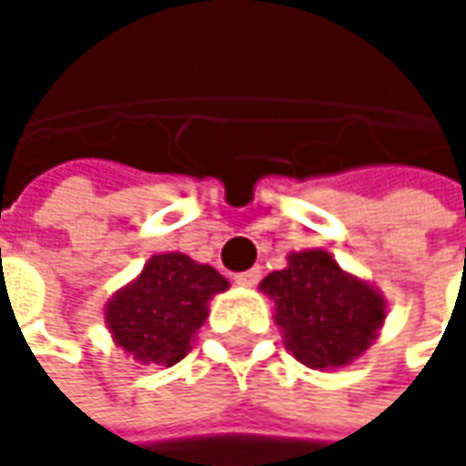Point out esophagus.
Masks as SVG:
<instances>
[{"label": "esophagus", "instance_id": "obj_1", "mask_svg": "<svg viewBox=\"0 0 466 466\" xmlns=\"http://www.w3.org/2000/svg\"><path fill=\"white\" fill-rule=\"evenodd\" d=\"M258 280H261V269H258V267H253V269H245V272L234 275V283H237V286H242V289H253Z\"/></svg>", "mask_w": 466, "mask_h": 466}]
</instances>
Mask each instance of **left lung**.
Instances as JSON below:
<instances>
[{"label":"left lung","instance_id":"8db88e82","mask_svg":"<svg viewBox=\"0 0 466 466\" xmlns=\"http://www.w3.org/2000/svg\"><path fill=\"white\" fill-rule=\"evenodd\" d=\"M286 261L258 283L272 302L286 348L297 361L321 372L353 364L386 324L383 291L345 272L324 248L291 250Z\"/></svg>","mask_w":466,"mask_h":466}]
</instances>
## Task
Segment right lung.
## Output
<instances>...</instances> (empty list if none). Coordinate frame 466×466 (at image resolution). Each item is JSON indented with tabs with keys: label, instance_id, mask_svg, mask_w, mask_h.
I'll list each match as a JSON object with an SVG mask.
<instances>
[{
	"label": "right lung",
	"instance_id": "1",
	"mask_svg": "<svg viewBox=\"0 0 466 466\" xmlns=\"http://www.w3.org/2000/svg\"><path fill=\"white\" fill-rule=\"evenodd\" d=\"M227 289L229 280L210 264L177 250L156 253L135 280L107 299L105 326L135 361L172 367L188 356L210 313V299Z\"/></svg>",
	"mask_w": 466,
	"mask_h": 466
}]
</instances>
